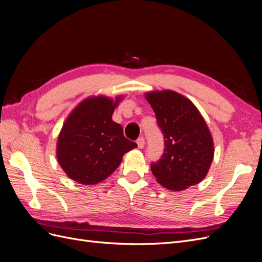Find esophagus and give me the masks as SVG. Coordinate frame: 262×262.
Listing matches in <instances>:
<instances>
[{
	"mask_svg": "<svg viewBox=\"0 0 262 262\" xmlns=\"http://www.w3.org/2000/svg\"><path fill=\"white\" fill-rule=\"evenodd\" d=\"M137 143H138V146L140 148H143L144 147V144H145V140L143 137H140L138 140H137Z\"/></svg>",
	"mask_w": 262,
	"mask_h": 262,
	"instance_id": "esophagus-1",
	"label": "esophagus"
}]
</instances>
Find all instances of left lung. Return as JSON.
<instances>
[{
    "instance_id": "8db88e82",
    "label": "left lung",
    "mask_w": 262,
    "mask_h": 262,
    "mask_svg": "<svg viewBox=\"0 0 262 262\" xmlns=\"http://www.w3.org/2000/svg\"><path fill=\"white\" fill-rule=\"evenodd\" d=\"M145 97L164 137V152L150 164L156 180L175 191L199 184L207 176L214 154L211 133L199 110L172 91L152 92Z\"/></svg>"
}]
</instances>
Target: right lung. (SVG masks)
<instances>
[{"label":"right lung","instance_id":"right-lung-1","mask_svg":"<svg viewBox=\"0 0 262 262\" xmlns=\"http://www.w3.org/2000/svg\"><path fill=\"white\" fill-rule=\"evenodd\" d=\"M119 100L87 98L63 124L57 157L71 179L83 185L98 184L117 169L126 152L138 146L123 136L122 126L113 121Z\"/></svg>","mask_w":262,"mask_h":262}]
</instances>
